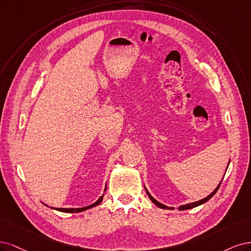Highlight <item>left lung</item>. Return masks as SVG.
Masks as SVG:
<instances>
[{
	"label": "left lung",
	"instance_id": "1",
	"mask_svg": "<svg viewBox=\"0 0 251 251\" xmlns=\"http://www.w3.org/2000/svg\"><path fill=\"white\" fill-rule=\"evenodd\" d=\"M229 165V164H228ZM220 184H221V181H220V183L218 184V187L214 190V192L212 193V194H209V195L207 196V197H205L204 199H202V200H199V201H196V202H192V203H189V204H184V205H180L179 207H178V209L179 211H184V209H190V208H193V207H196V206H198V205H200V204H203V203H205L206 201H208L209 199H211L215 194H216V192L218 191V189H219V187H220ZM146 192H147V195L149 196V198H150V200L153 202V203H154L155 205H157L158 207H160V208H165V209H174V207H168L167 205H165V204H163V203H159V202L157 201V200H155L154 198H153L150 194H149V192L147 191V189H146Z\"/></svg>",
	"mask_w": 251,
	"mask_h": 251
}]
</instances>
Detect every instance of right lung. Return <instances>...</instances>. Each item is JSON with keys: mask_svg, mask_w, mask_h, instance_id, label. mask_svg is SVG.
<instances>
[{"mask_svg": "<svg viewBox=\"0 0 251 251\" xmlns=\"http://www.w3.org/2000/svg\"><path fill=\"white\" fill-rule=\"evenodd\" d=\"M104 191H106V188H105V190ZM103 196H104V194L103 195L97 200L95 203H93V204H91V205H87V206H85V207H80V208H54V209H56V211H59V212H63V213H80V212H83V211H86V209H88V208H92V207H94V206H97V205H99L101 202H102V200H103ZM53 208V207H52Z\"/></svg>", "mask_w": 251, "mask_h": 251, "instance_id": "1", "label": "right lung"}]
</instances>
